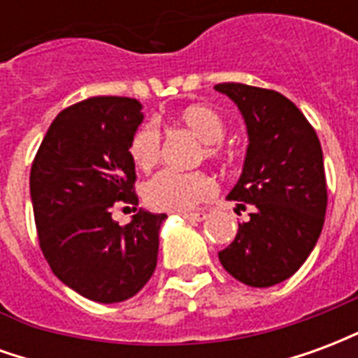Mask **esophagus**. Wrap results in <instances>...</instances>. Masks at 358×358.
Instances as JSON below:
<instances>
[{
  "label": "esophagus",
  "mask_w": 358,
  "mask_h": 358,
  "mask_svg": "<svg viewBox=\"0 0 358 358\" xmlns=\"http://www.w3.org/2000/svg\"><path fill=\"white\" fill-rule=\"evenodd\" d=\"M182 217L186 218V220H192V222H201L207 218V213H203V210H197V213H184Z\"/></svg>",
  "instance_id": "34e87169"
}]
</instances>
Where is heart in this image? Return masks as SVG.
Instances as JSON below:
<instances>
[{
	"mask_svg": "<svg viewBox=\"0 0 358 358\" xmlns=\"http://www.w3.org/2000/svg\"><path fill=\"white\" fill-rule=\"evenodd\" d=\"M176 122L194 132L203 141V155L210 161H226L230 149L222 143L226 122L222 115L209 105L195 103L176 113ZM128 153L140 171H151L161 159V132L155 124L140 126L130 138ZM215 182L201 171H161L143 186V199L151 209L184 213L215 194Z\"/></svg>",
	"mask_w": 358,
	"mask_h": 358,
	"instance_id": "heart-1",
	"label": "heart"
}]
</instances>
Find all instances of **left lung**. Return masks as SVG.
<instances>
[{
    "label": "left lung",
    "instance_id": "8db88e82",
    "mask_svg": "<svg viewBox=\"0 0 358 358\" xmlns=\"http://www.w3.org/2000/svg\"><path fill=\"white\" fill-rule=\"evenodd\" d=\"M215 88L240 107L248 124L243 172L228 199L251 210L218 259L241 284L270 287L299 270L322 232L328 189L320 140L305 115L274 90L238 82Z\"/></svg>",
    "mask_w": 358,
    "mask_h": 358
}]
</instances>
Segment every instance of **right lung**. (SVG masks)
<instances>
[{"label": "right lung", "mask_w": 358, "mask_h": 358, "mask_svg": "<svg viewBox=\"0 0 358 358\" xmlns=\"http://www.w3.org/2000/svg\"><path fill=\"white\" fill-rule=\"evenodd\" d=\"M141 120L132 97L74 103L51 122L30 169L43 257L63 284L97 303L134 297L157 266L166 215L140 210L124 226L113 220L117 207L138 205L128 145Z\"/></svg>", "instance_id": "right-lung-1"}]
</instances>
